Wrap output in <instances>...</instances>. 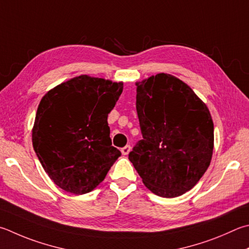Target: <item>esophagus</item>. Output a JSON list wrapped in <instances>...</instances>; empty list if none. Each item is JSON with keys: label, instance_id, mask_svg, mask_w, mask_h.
<instances>
[{"label": "esophagus", "instance_id": "34e87169", "mask_svg": "<svg viewBox=\"0 0 249 249\" xmlns=\"http://www.w3.org/2000/svg\"><path fill=\"white\" fill-rule=\"evenodd\" d=\"M129 151H130V146H129V144H126L125 147H123V148L121 149V152H122V155H124V156L128 155Z\"/></svg>", "mask_w": 249, "mask_h": 249}]
</instances>
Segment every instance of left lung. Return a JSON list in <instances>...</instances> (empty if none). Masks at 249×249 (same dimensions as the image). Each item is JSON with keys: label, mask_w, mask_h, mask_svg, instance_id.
I'll use <instances>...</instances> for the list:
<instances>
[{"label": "left lung", "mask_w": 249, "mask_h": 249, "mask_svg": "<svg viewBox=\"0 0 249 249\" xmlns=\"http://www.w3.org/2000/svg\"><path fill=\"white\" fill-rule=\"evenodd\" d=\"M142 139L128 159L156 195L174 198L195 186L210 164L213 122L193 89L169 74L137 83Z\"/></svg>", "instance_id": "left-lung-1"}]
</instances>
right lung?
<instances>
[{
    "label": "right lung",
    "instance_id": "right-lung-1",
    "mask_svg": "<svg viewBox=\"0 0 249 249\" xmlns=\"http://www.w3.org/2000/svg\"><path fill=\"white\" fill-rule=\"evenodd\" d=\"M122 91V83L81 75L56 86L40 101L34 149L50 178L65 192H91L121 156L112 146L107 114Z\"/></svg>",
    "mask_w": 249,
    "mask_h": 249
}]
</instances>
